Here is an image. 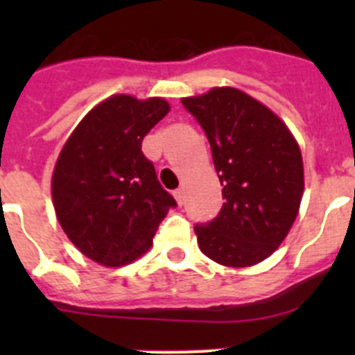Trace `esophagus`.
<instances>
[{"label":"esophagus","mask_w":355,"mask_h":355,"mask_svg":"<svg viewBox=\"0 0 355 355\" xmlns=\"http://www.w3.org/2000/svg\"><path fill=\"white\" fill-rule=\"evenodd\" d=\"M174 199H175V202H178V205L183 206V202H184L183 188H178V190H174Z\"/></svg>","instance_id":"34e87169"}]
</instances>
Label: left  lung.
I'll return each instance as SVG.
<instances>
[{"label":"left lung","mask_w":355,"mask_h":355,"mask_svg":"<svg viewBox=\"0 0 355 355\" xmlns=\"http://www.w3.org/2000/svg\"><path fill=\"white\" fill-rule=\"evenodd\" d=\"M181 103L205 130L224 187L218 216L196 225L199 249L218 265H258L277 250L299 215V142L268 106L243 90L215 87Z\"/></svg>","instance_id":"left-lung-1"}]
</instances>
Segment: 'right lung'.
Returning <instances> with one entry per match:
<instances>
[{"mask_svg": "<svg viewBox=\"0 0 355 355\" xmlns=\"http://www.w3.org/2000/svg\"><path fill=\"white\" fill-rule=\"evenodd\" d=\"M168 112L163 97L110 96L81 119L58 155L51 178L56 218L99 265L139 259L175 206L142 153L144 137Z\"/></svg>", "mask_w": 355, "mask_h": 355, "instance_id": "right-lung-1", "label": "right lung"}]
</instances>
